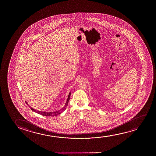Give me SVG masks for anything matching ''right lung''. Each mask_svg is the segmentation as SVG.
<instances>
[{
	"mask_svg": "<svg viewBox=\"0 0 156 156\" xmlns=\"http://www.w3.org/2000/svg\"><path fill=\"white\" fill-rule=\"evenodd\" d=\"M70 95H71V92L69 93V94L68 96V99H67V100H66V105H64V107L62 108V109H60V110H58V111H54V112H44V111H38V110H36L35 109H33L32 108H31L30 107V108L32 110V111H34L35 112H37V113H39V114H40L41 115H44V116H55V115H60L61 113H62L63 111H64L66 109V107L68 106V104L69 101V100H70ZM27 103V105H28L29 107H30V106L29 105H28V103L26 102Z\"/></svg>",
	"mask_w": 156,
	"mask_h": 156,
	"instance_id": "1",
	"label": "right lung"
}]
</instances>
